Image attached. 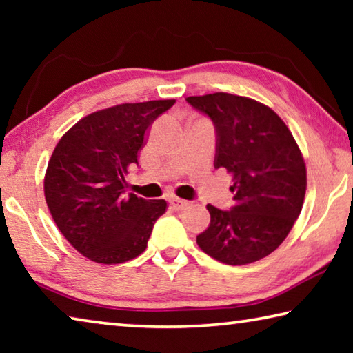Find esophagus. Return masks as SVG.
<instances>
[{
    "instance_id": "34e87169",
    "label": "esophagus",
    "mask_w": 353,
    "mask_h": 353,
    "mask_svg": "<svg viewBox=\"0 0 353 353\" xmlns=\"http://www.w3.org/2000/svg\"><path fill=\"white\" fill-rule=\"evenodd\" d=\"M168 202H170V205H171L172 208H174V210H183V208L188 205L187 201L179 199V198H170Z\"/></svg>"
}]
</instances>
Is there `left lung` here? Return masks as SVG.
<instances>
[{"mask_svg":"<svg viewBox=\"0 0 353 353\" xmlns=\"http://www.w3.org/2000/svg\"><path fill=\"white\" fill-rule=\"evenodd\" d=\"M185 101L212 119L214 168L227 170L235 193L230 210L207 205L210 224L196 241L225 265L265 259L290 234L305 198L307 170L294 137L276 112L250 98L213 93Z\"/></svg>","mask_w":353,"mask_h":353,"instance_id":"left-lung-1","label":"left lung"}]
</instances>
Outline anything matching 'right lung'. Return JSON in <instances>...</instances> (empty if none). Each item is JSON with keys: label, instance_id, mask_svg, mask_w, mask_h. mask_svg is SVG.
Instances as JSON below:
<instances>
[{"label": "right lung", "instance_id": "add662e5", "mask_svg": "<svg viewBox=\"0 0 353 353\" xmlns=\"http://www.w3.org/2000/svg\"><path fill=\"white\" fill-rule=\"evenodd\" d=\"M174 99L121 104L82 118L57 143L45 176V199L59 230L83 256L118 265L146 249L152 227L166 210L124 185L139 165L148 128Z\"/></svg>", "mask_w": 353, "mask_h": 353}]
</instances>
